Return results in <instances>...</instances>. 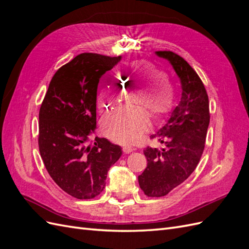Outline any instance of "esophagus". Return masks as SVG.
I'll use <instances>...</instances> for the list:
<instances>
[{
  "mask_svg": "<svg viewBox=\"0 0 249 249\" xmlns=\"http://www.w3.org/2000/svg\"><path fill=\"white\" fill-rule=\"evenodd\" d=\"M123 150H124V154H130V153L133 152L134 148L131 147V146H124V147H123Z\"/></svg>",
  "mask_w": 249,
  "mask_h": 249,
  "instance_id": "1",
  "label": "esophagus"
}]
</instances>
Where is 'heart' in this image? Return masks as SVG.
I'll list each match as a JSON object with an SVG mask.
<instances>
[{"mask_svg":"<svg viewBox=\"0 0 249 249\" xmlns=\"http://www.w3.org/2000/svg\"><path fill=\"white\" fill-rule=\"evenodd\" d=\"M132 80L140 89L144 90L145 100L139 106L146 107L150 115L160 119L171 110L176 99V89L168 80L166 71L147 61H136L129 72ZM124 87L111 83L97 96V108L101 113L108 112L113 105L123 99ZM147 118L141 111H122L105 119L104 130L108 136L120 143H132L147 127Z\"/></svg>","mask_w":249,"mask_h":249,"instance_id":"1","label":"heart"}]
</instances>
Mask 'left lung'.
I'll return each instance as SVG.
<instances>
[{
	"instance_id": "left-lung-1",
	"label": "left lung",
	"mask_w": 249,
	"mask_h": 249,
	"mask_svg": "<svg viewBox=\"0 0 249 249\" xmlns=\"http://www.w3.org/2000/svg\"><path fill=\"white\" fill-rule=\"evenodd\" d=\"M157 55L171 63L183 92L166 124L150 136L164 147L143 149L147 166L138 177V182L148 197L165 196L191 176L205 149L210 124L209 97L197 72L171 51H158Z\"/></svg>"
}]
</instances>
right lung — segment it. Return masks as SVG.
Masks as SVG:
<instances>
[{
    "instance_id": "add662e5",
    "label": "right lung",
    "mask_w": 249,
    "mask_h": 249,
    "mask_svg": "<svg viewBox=\"0 0 249 249\" xmlns=\"http://www.w3.org/2000/svg\"><path fill=\"white\" fill-rule=\"evenodd\" d=\"M120 60L82 53L53 76L39 109L38 146L53 180L78 199L94 198L106 186L109 168L122 148L95 137L96 91L103 74Z\"/></svg>"
}]
</instances>
